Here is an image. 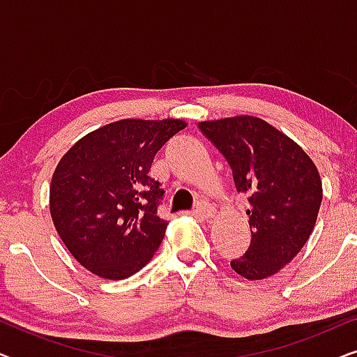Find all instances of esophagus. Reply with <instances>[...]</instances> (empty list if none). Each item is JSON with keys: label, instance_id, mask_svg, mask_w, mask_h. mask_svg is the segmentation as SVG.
<instances>
[{"label": "esophagus", "instance_id": "1", "mask_svg": "<svg viewBox=\"0 0 357 357\" xmlns=\"http://www.w3.org/2000/svg\"><path fill=\"white\" fill-rule=\"evenodd\" d=\"M214 213H216V211H214V208L211 206V204L204 203V202H199L197 204V208H195V214H197V216H199V218H203V219L213 218Z\"/></svg>", "mask_w": 357, "mask_h": 357}]
</instances>
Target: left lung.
<instances>
[{
	"instance_id": "1",
	"label": "left lung",
	"mask_w": 357,
	"mask_h": 357,
	"mask_svg": "<svg viewBox=\"0 0 357 357\" xmlns=\"http://www.w3.org/2000/svg\"><path fill=\"white\" fill-rule=\"evenodd\" d=\"M203 135L232 169L237 192L248 195L252 241L232 270L265 280L305 245L319 216L321 180L314 160L296 141L252 115L199 121Z\"/></svg>"
}]
</instances>
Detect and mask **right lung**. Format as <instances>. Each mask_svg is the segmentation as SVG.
Here are the masks:
<instances>
[{
	"instance_id": "right-lung-1",
	"label": "right lung",
	"mask_w": 357,
	"mask_h": 357,
	"mask_svg": "<svg viewBox=\"0 0 357 357\" xmlns=\"http://www.w3.org/2000/svg\"><path fill=\"white\" fill-rule=\"evenodd\" d=\"M185 126L178 119L112 121L60 159L50 214L63 243L92 275L125 280L159 248L169 224L158 216L164 190L148 174L155 153Z\"/></svg>"
}]
</instances>
